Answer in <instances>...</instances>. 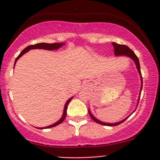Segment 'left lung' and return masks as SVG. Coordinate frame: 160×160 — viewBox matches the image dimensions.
<instances>
[{
	"instance_id": "8db88e82",
	"label": "left lung",
	"mask_w": 160,
	"mask_h": 160,
	"mask_svg": "<svg viewBox=\"0 0 160 160\" xmlns=\"http://www.w3.org/2000/svg\"><path fill=\"white\" fill-rule=\"evenodd\" d=\"M112 45H113V46H114V55H115V56H128V57L132 58V59H133L134 62H135V64H136V67H137V69H138V72H139L140 76H141L142 83V77L141 70H140L139 61H138V57H137L136 55L135 54V52H134L132 51V49H129V48H128V46H125V45H119V44H117V43H114V42H113ZM142 84L141 90H142ZM138 101H139V99H138ZM89 114H90V118H91L93 119V120L95 122H97V123L100 124V125H107V126H116V125H120L121 123L124 122L125 120H126L127 118H127L124 119L123 121H122V122H118V123L108 124V123H104V122H101V121H99V120H98V119H97V118H95L93 116V114H92L91 113H90V111H89Z\"/></svg>"
}]
</instances>
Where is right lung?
Wrapping results in <instances>:
<instances>
[{"label":"right lung","mask_w":160,"mask_h":160,"mask_svg":"<svg viewBox=\"0 0 160 160\" xmlns=\"http://www.w3.org/2000/svg\"><path fill=\"white\" fill-rule=\"evenodd\" d=\"M62 43H52V44H49V43H38V44H35V45H31V46H28V47L25 48V49L22 50V52H21V53L19 54V56H18L17 58H16L15 59V62H14V65H15V62H17L18 59H19V58L21 57V56H22L23 54H25V52H27L28 51H29L30 49H48V50H54V49H59V48H60L61 46H62ZM72 98H70V99L68 100V101H67V103H66L65 104V107H64V111H63V114H62V117L61 118V119L59 121H58L56 123L53 124V125H50V126H48V127H46V128H40L41 129H42V128H52V127H55L56 126V125H59V124L62 123V122L64 121V119H65L66 116H67V106H68L69 103H70V101H71V99H72Z\"/></svg>","instance_id":"add662e5"}]
</instances>
